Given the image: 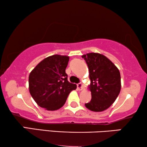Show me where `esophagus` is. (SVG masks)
<instances>
[{"mask_svg": "<svg viewBox=\"0 0 147 147\" xmlns=\"http://www.w3.org/2000/svg\"><path fill=\"white\" fill-rule=\"evenodd\" d=\"M77 88L78 90H82V83H79L77 84Z\"/></svg>", "mask_w": 147, "mask_h": 147, "instance_id": "34e87169", "label": "esophagus"}]
</instances>
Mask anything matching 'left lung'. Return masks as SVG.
Segmentation results:
<instances>
[{
	"label": "left lung",
	"instance_id": "obj_1",
	"mask_svg": "<svg viewBox=\"0 0 147 147\" xmlns=\"http://www.w3.org/2000/svg\"><path fill=\"white\" fill-rule=\"evenodd\" d=\"M89 69L92 99L85 104L94 112L108 109L115 101L121 89L119 70L106 56L97 53L83 55Z\"/></svg>",
	"mask_w": 147,
	"mask_h": 147
}]
</instances>
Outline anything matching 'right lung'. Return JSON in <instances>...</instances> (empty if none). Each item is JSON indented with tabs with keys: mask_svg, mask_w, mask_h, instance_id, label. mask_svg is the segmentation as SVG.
Instances as JSON below:
<instances>
[{
	"mask_svg": "<svg viewBox=\"0 0 147 147\" xmlns=\"http://www.w3.org/2000/svg\"><path fill=\"white\" fill-rule=\"evenodd\" d=\"M69 57L53 55L46 57L32 70L29 77L30 94L40 107L59 109L77 86L68 82L65 73Z\"/></svg>",
	"mask_w": 147,
	"mask_h": 147,
	"instance_id": "obj_1",
	"label": "right lung"
}]
</instances>
